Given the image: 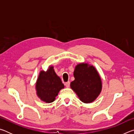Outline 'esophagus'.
Listing matches in <instances>:
<instances>
[{"instance_id":"esophagus-1","label":"esophagus","mask_w":134,"mask_h":134,"mask_svg":"<svg viewBox=\"0 0 134 134\" xmlns=\"http://www.w3.org/2000/svg\"><path fill=\"white\" fill-rule=\"evenodd\" d=\"M70 85V81H67V82H66V83H65V86H66L67 87H69Z\"/></svg>"}]
</instances>
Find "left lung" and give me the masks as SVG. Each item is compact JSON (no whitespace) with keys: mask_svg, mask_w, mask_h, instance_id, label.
Listing matches in <instances>:
<instances>
[{"mask_svg":"<svg viewBox=\"0 0 134 134\" xmlns=\"http://www.w3.org/2000/svg\"><path fill=\"white\" fill-rule=\"evenodd\" d=\"M73 74L75 79L70 83V87L81 102H93L100 93L102 87L96 69L87 63H80L76 66Z\"/></svg>","mask_w":134,"mask_h":134,"instance_id":"1","label":"left lung"}]
</instances>
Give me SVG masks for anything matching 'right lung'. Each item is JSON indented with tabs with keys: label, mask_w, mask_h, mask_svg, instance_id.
<instances>
[{
	"label": "right lung",
	"mask_w": 134,
	"mask_h": 134,
	"mask_svg": "<svg viewBox=\"0 0 134 134\" xmlns=\"http://www.w3.org/2000/svg\"><path fill=\"white\" fill-rule=\"evenodd\" d=\"M64 87V85L56 74L53 66H49L47 71H40L35 88L37 96L41 100L46 103L53 102L58 92Z\"/></svg>",
	"instance_id": "1"
}]
</instances>
